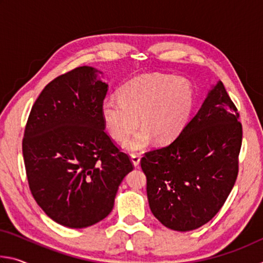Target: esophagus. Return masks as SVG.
Returning <instances> with one entry per match:
<instances>
[{
    "instance_id": "esophagus-1",
    "label": "esophagus",
    "mask_w": 263,
    "mask_h": 263,
    "mask_svg": "<svg viewBox=\"0 0 263 263\" xmlns=\"http://www.w3.org/2000/svg\"><path fill=\"white\" fill-rule=\"evenodd\" d=\"M131 161L133 163V166L136 168L139 167V163H140V157L137 154H131Z\"/></svg>"
}]
</instances>
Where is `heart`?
Here are the masks:
<instances>
[{
    "mask_svg": "<svg viewBox=\"0 0 263 263\" xmlns=\"http://www.w3.org/2000/svg\"><path fill=\"white\" fill-rule=\"evenodd\" d=\"M195 89L188 79L167 74H145L132 79L119 90L118 99H105L101 116L110 137L125 141L127 151H139L152 139L159 144L174 140L188 124L195 108Z\"/></svg>",
    "mask_w": 263,
    "mask_h": 263,
    "instance_id": "obj_1",
    "label": "heart"
}]
</instances>
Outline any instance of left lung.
I'll return each mask as SVG.
<instances>
[{"label": "left lung", "instance_id": "8db88e82", "mask_svg": "<svg viewBox=\"0 0 263 263\" xmlns=\"http://www.w3.org/2000/svg\"><path fill=\"white\" fill-rule=\"evenodd\" d=\"M221 81L176 139L145 153L151 211L166 228L185 232L210 221L238 176L242 126Z\"/></svg>", "mask_w": 263, "mask_h": 263}]
</instances>
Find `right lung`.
<instances>
[{
    "mask_svg": "<svg viewBox=\"0 0 263 263\" xmlns=\"http://www.w3.org/2000/svg\"><path fill=\"white\" fill-rule=\"evenodd\" d=\"M99 73L82 66L51 81L35 100L24 131L31 194L51 219L70 229L104 219L133 169L104 131L101 105L108 84Z\"/></svg>",
    "mask_w": 263,
    "mask_h": 263,
    "instance_id": "right-lung-1",
    "label": "right lung"
}]
</instances>
